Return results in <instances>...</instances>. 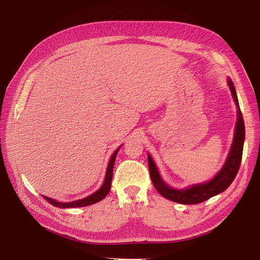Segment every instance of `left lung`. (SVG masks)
<instances>
[{"instance_id":"left-lung-1","label":"left lung","mask_w":260,"mask_h":260,"mask_svg":"<svg viewBox=\"0 0 260 260\" xmlns=\"http://www.w3.org/2000/svg\"><path fill=\"white\" fill-rule=\"evenodd\" d=\"M228 84H229L230 91L237 105L238 119L236 123L234 141H232L231 149L229 151V155H228L223 167H222L221 171L209 182L195 184L185 189H176L168 186V185L162 181L159 173H158V169L155 165V162H153L151 156L148 153V166H149L151 182L161 197L179 204H198L204 202V201L214 197V195L222 193L230 186L232 182H234V179L236 178L238 174V171H239L242 158L243 141H245V122H243L242 113L240 111L239 102H238L234 83H232L231 79H228Z\"/></svg>"}]
</instances>
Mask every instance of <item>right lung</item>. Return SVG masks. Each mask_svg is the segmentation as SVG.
Instances as JSON below:
<instances>
[{
    "mask_svg": "<svg viewBox=\"0 0 260 260\" xmlns=\"http://www.w3.org/2000/svg\"><path fill=\"white\" fill-rule=\"evenodd\" d=\"M121 146H122V145H121ZM120 147L113 152V155L111 156V159L109 161L107 174H105V179H104V182H103V185L100 187V189H98L96 192L93 193L92 195H89V197H87L85 199L73 201V202H67V203L57 202L56 200H52L50 198L44 197V195H42V197H44V199L47 201V202L50 203L51 205L56 206V208H60V209L82 208V206H87V205H91V204H94V203H96V202H100L101 200H103L105 197H107V195L110 192V189H111V182H112V176H113V166H114L116 153H118Z\"/></svg>",
    "mask_w": 260,
    "mask_h": 260,
    "instance_id": "1",
    "label": "right lung"
}]
</instances>
